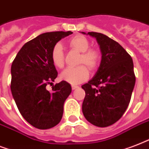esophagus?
Returning <instances> with one entry per match:
<instances>
[{
	"mask_svg": "<svg viewBox=\"0 0 149 149\" xmlns=\"http://www.w3.org/2000/svg\"><path fill=\"white\" fill-rule=\"evenodd\" d=\"M71 88H72V89L73 90H74V89H76V88H78V85H71Z\"/></svg>",
	"mask_w": 149,
	"mask_h": 149,
	"instance_id": "1",
	"label": "esophagus"
}]
</instances>
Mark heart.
Listing matches in <instances>:
<instances>
[{"label": "heart", "mask_w": 149, "mask_h": 149, "mask_svg": "<svg viewBox=\"0 0 149 149\" xmlns=\"http://www.w3.org/2000/svg\"><path fill=\"white\" fill-rule=\"evenodd\" d=\"M69 47L81 53L79 64H84L90 69L95 70L99 67L102 55L99 49L89 48L90 42L87 38L81 35L74 36L68 41ZM51 61L57 68H62L64 65V55L61 43L54 45L50 54ZM88 78V71L86 67L81 65L77 68H68L61 74V78L67 82L77 85L85 81Z\"/></svg>", "instance_id": "obj_1"}]
</instances>
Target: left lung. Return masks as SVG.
Instances as JSON below:
<instances>
[{
  "instance_id": "1",
  "label": "left lung",
  "mask_w": 149,
  "mask_h": 149,
  "mask_svg": "<svg viewBox=\"0 0 149 149\" xmlns=\"http://www.w3.org/2000/svg\"><path fill=\"white\" fill-rule=\"evenodd\" d=\"M88 35L97 40L102 60L95 76L81 86L85 92L82 112L89 123L105 127L119 120L130 103L135 85L133 60L107 36L94 32Z\"/></svg>"
}]
</instances>
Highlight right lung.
Segmentation results:
<instances>
[{
	"mask_svg": "<svg viewBox=\"0 0 149 149\" xmlns=\"http://www.w3.org/2000/svg\"><path fill=\"white\" fill-rule=\"evenodd\" d=\"M72 32H51L25 43L16 55L11 68V90L18 110L32 126L45 130L61 120L64 104L71 93L65 81L46 88L57 77L50 54L54 45Z\"/></svg>",
	"mask_w": 149,
	"mask_h": 149,
	"instance_id": "1",
	"label": "right lung"
}]
</instances>
